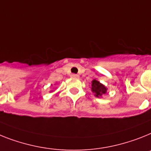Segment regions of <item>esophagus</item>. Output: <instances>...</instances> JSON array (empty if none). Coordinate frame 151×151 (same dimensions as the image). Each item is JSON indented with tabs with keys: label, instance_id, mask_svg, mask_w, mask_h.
Returning <instances> with one entry per match:
<instances>
[{
	"label": "esophagus",
	"instance_id": "esophagus-1",
	"mask_svg": "<svg viewBox=\"0 0 151 151\" xmlns=\"http://www.w3.org/2000/svg\"><path fill=\"white\" fill-rule=\"evenodd\" d=\"M71 77H72V78H79V75H78V74H76V73H73V74H71Z\"/></svg>",
	"mask_w": 151,
	"mask_h": 151
}]
</instances>
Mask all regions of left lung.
<instances>
[{
	"mask_svg": "<svg viewBox=\"0 0 151 151\" xmlns=\"http://www.w3.org/2000/svg\"><path fill=\"white\" fill-rule=\"evenodd\" d=\"M91 86H92V87H91L92 92L94 93V95L96 97L101 96V95L104 94L107 92V88L102 83H101L96 80H93L92 81V85Z\"/></svg>",
	"mask_w": 151,
	"mask_h": 151,
	"instance_id": "8db88e82",
	"label": "left lung"
}]
</instances>
